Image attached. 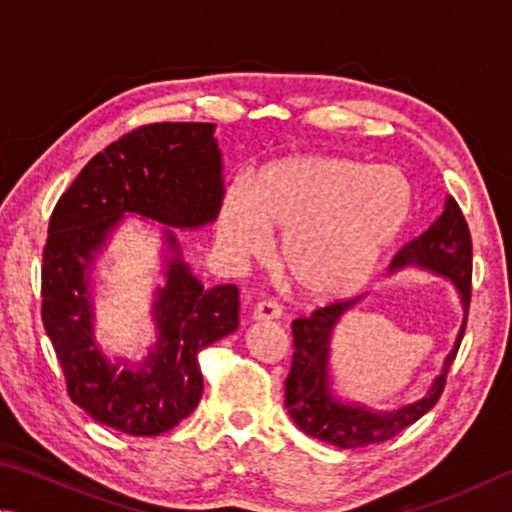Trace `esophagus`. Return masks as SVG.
<instances>
[{
  "instance_id": "obj_1",
  "label": "esophagus",
  "mask_w": 512,
  "mask_h": 512,
  "mask_svg": "<svg viewBox=\"0 0 512 512\" xmlns=\"http://www.w3.org/2000/svg\"><path fill=\"white\" fill-rule=\"evenodd\" d=\"M251 317H254L256 321H274L281 317V306L272 299L258 301L254 306V312H251Z\"/></svg>"
}]
</instances>
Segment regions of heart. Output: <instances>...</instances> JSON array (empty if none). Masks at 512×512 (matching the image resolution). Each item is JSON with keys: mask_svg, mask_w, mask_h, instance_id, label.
Segmentation results:
<instances>
[{"mask_svg": "<svg viewBox=\"0 0 512 512\" xmlns=\"http://www.w3.org/2000/svg\"><path fill=\"white\" fill-rule=\"evenodd\" d=\"M411 213L407 179L391 168L333 155L279 159L249 191L224 193L215 238L231 263L261 258L281 233L279 263L301 294L351 297L396 245Z\"/></svg>", "mask_w": 512, "mask_h": 512, "instance_id": "heart-1", "label": "heart"}]
</instances>
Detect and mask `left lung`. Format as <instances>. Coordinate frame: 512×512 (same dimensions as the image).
<instances>
[{"label": "left lung", "instance_id": "8db88e82", "mask_svg": "<svg viewBox=\"0 0 512 512\" xmlns=\"http://www.w3.org/2000/svg\"><path fill=\"white\" fill-rule=\"evenodd\" d=\"M423 267V270L447 276L459 290L463 306V324L456 335L454 348L445 357L443 371L434 380L432 389L423 400L405 405L396 411H371L357 402L346 405L330 393L328 357L330 337L346 310H351L357 299L335 301L324 308H317L310 317L292 321L294 357L288 380H285V407L290 418L303 434L319 441L344 447H366L384 443L400 434L402 429L414 425L420 416L432 409L445 389L447 373L459 353L461 339L468 326V310L472 297V238L468 222L463 218L461 206L454 197H447L445 209L436 222L418 238L407 242L391 261V272L402 267Z\"/></svg>", "mask_w": 512, "mask_h": 512}]
</instances>
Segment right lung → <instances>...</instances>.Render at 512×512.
<instances>
[{
	"instance_id": "right-lung-1",
	"label": "right lung",
	"mask_w": 512,
	"mask_h": 512,
	"mask_svg": "<svg viewBox=\"0 0 512 512\" xmlns=\"http://www.w3.org/2000/svg\"><path fill=\"white\" fill-rule=\"evenodd\" d=\"M213 123H150L87 161L49 220L42 251V324L71 402L96 423L130 436H159L193 414L204 380L197 355L238 328V288L206 290L166 229V285L152 319L157 344L146 360L112 364L94 342L89 276L96 251L125 213L175 229L218 218L222 164Z\"/></svg>"
}]
</instances>
